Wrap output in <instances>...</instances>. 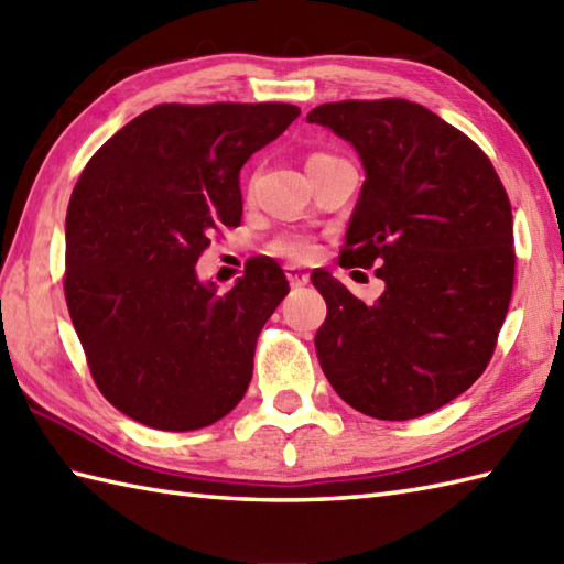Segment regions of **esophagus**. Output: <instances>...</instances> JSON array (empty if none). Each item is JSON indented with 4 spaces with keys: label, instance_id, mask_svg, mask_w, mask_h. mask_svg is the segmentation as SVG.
<instances>
[{
    "label": "esophagus",
    "instance_id": "1",
    "mask_svg": "<svg viewBox=\"0 0 564 564\" xmlns=\"http://www.w3.org/2000/svg\"><path fill=\"white\" fill-rule=\"evenodd\" d=\"M285 275H289L293 289H303V285L310 283V273L301 267H285Z\"/></svg>",
    "mask_w": 564,
    "mask_h": 564
}]
</instances>
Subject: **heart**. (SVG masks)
<instances>
[{"mask_svg":"<svg viewBox=\"0 0 564 564\" xmlns=\"http://www.w3.org/2000/svg\"><path fill=\"white\" fill-rule=\"evenodd\" d=\"M315 158H327V154H315ZM313 160V158H310ZM275 254L281 257H289V259H305L315 251V245L310 242L305 237H281L275 239L273 247H271Z\"/></svg>","mask_w":564,"mask_h":564,"instance_id":"1","label":"heart"}]
</instances>
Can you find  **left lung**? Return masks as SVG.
Wrapping results in <instances>:
<instances>
[{
	"label": "left lung",
	"instance_id": "obj_1",
	"mask_svg": "<svg viewBox=\"0 0 564 564\" xmlns=\"http://www.w3.org/2000/svg\"><path fill=\"white\" fill-rule=\"evenodd\" d=\"M307 123L349 142L366 182L341 261L386 281L373 305L332 273L315 334L329 386L354 410L404 422L438 410L482 376L513 289V218L492 162L414 101L322 104Z\"/></svg>",
	"mask_w": 564,
	"mask_h": 564
}]
</instances>
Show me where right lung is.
I'll list each match as a JSON object with an SVG mask.
<instances>
[{"mask_svg": "<svg viewBox=\"0 0 564 564\" xmlns=\"http://www.w3.org/2000/svg\"><path fill=\"white\" fill-rule=\"evenodd\" d=\"M297 116L291 104H162L84 166L65 220V297L99 390L135 422L194 431L245 398L289 281L273 259H251L218 295L196 261L218 227L242 220L239 170Z\"/></svg>", "mask_w": 564, "mask_h": 564, "instance_id": "1", "label": "right lung"}]
</instances>
